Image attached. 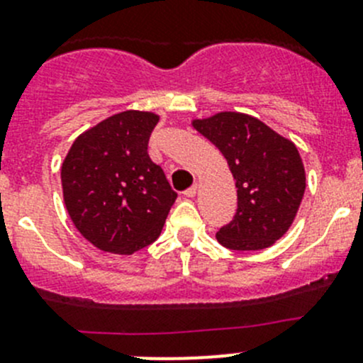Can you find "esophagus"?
<instances>
[{
  "instance_id": "1",
  "label": "esophagus",
  "mask_w": 363,
  "mask_h": 363,
  "mask_svg": "<svg viewBox=\"0 0 363 363\" xmlns=\"http://www.w3.org/2000/svg\"><path fill=\"white\" fill-rule=\"evenodd\" d=\"M196 194H198V185H192L191 189H187V191L184 192V196H187V198H194Z\"/></svg>"
}]
</instances>
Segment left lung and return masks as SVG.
Returning <instances> with one entry per match:
<instances>
[{
  "mask_svg": "<svg viewBox=\"0 0 363 363\" xmlns=\"http://www.w3.org/2000/svg\"><path fill=\"white\" fill-rule=\"evenodd\" d=\"M192 126L223 153L235 179L237 213L216 239L235 251L272 246L292 226L305 194V165L296 144L240 112L213 113Z\"/></svg>",
  "mask_w": 363,
  "mask_h": 363,
  "instance_id": "obj_1",
  "label": "left lung"
}]
</instances>
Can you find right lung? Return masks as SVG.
I'll list each match as a JSON object with an SVG mask.
<instances>
[{"instance_id":"add662e5","label":"right lung","mask_w":363,"mask_h":363,"mask_svg":"<svg viewBox=\"0 0 363 363\" xmlns=\"http://www.w3.org/2000/svg\"><path fill=\"white\" fill-rule=\"evenodd\" d=\"M160 117L124 110L85 130L62 162V192L76 230L98 250L133 255L158 239L178 194L147 140Z\"/></svg>"}]
</instances>
